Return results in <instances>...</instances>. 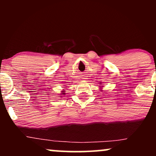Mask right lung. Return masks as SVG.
Wrapping results in <instances>:
<instances>
[{
    "label": "right lung",
    "mask_w": 156,
    "mask_h": 156,
    "mask_svg": "<svg viewBox=\"0 0 156 156\" xmlns=\"http://www.w3.org/2000/svg\"><path fill=\"white\" fill-rule=\"evenodd\" d=\"M63 92H64V91H63ZM62 94H64V93L63 92V93H62Z\"/></svg>",
    "instance_id": "obj_1"
}]
</instances>
